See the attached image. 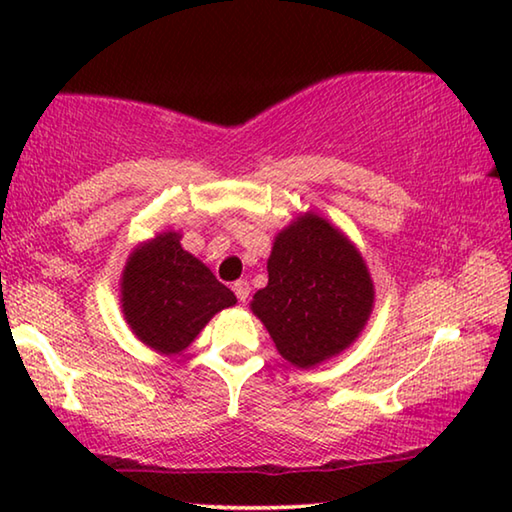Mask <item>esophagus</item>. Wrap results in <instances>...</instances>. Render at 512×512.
I'll return each instance as SVG.
<instances>
[{
    "instance_id": "34e87169",
    "label": "esophagus",
    "mask_w": 512,
    "mask_h": 512,
    "mask_svg": "<svg viewBox=\"0 0 512 512\" xmlns=\"http://www.w3.org/2000/svg\"><path fill=\"white\" fill-rule=\"evenodd\" d=\"M235 296L239 298V302H246L248 300V296H250V284L246 282V280H239V282H235Z\"/></svg>"
}]
</instances>
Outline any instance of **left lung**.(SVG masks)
Masks as SVG:
<instances>
[{"label": "left lung", "instance_id": "obj_1", "mask_svg": "<svg viewBox=\"0 0 512 512\" xmlns=\"http://www.w3.org/2000/svg\"><path fill=\"white\" fill-rule=\"evenodd\" d=\"M268 284L250 309L277 352L314 368L359 339L375 307V284L359 248L316 212L277 232L266 262Z\"/></svg>", "mask_w": 512, "mask_h": 512}]
</instances>
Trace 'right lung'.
<instances>
[{"mask_svg": "<svg viewBox=\"0 0 512 512\" xmlns=\"http://www.w3.org/2000/svg\"><path fill=\"white\" fill-rule=\"evenodd\" d=\"M180 232H160L137 246L121 271V314L146 348L180 354L235 293L180 246Z\"/></svg>", "mask_w": 512, "mask_h": 512, "instance_id": "add662e5", "label": "right lung"}]
</instances>
